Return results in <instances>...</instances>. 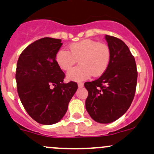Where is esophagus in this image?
<instances>
[{
	"label": "esophagus",
	"instance_id": "obj_1",
	"mask_svg": "<svg viewBox=\"0 0 154 154\" xmlns=\"http://www.w3.org/2000/svg\"><path fill=\"white\" fill-rule=\"evenodd\" d=\"M83 85H84V84L82 83V82H79V83H78V87L79 88H82V87H83Z\"/></svg>",
	"mask_w": 154,
	"mask_h": 154
}]
</instances>
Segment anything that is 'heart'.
I'll use <instances>...</instances> for the list:
<instances>
[{
  "instance_id": "heart-1",
  "label": "heart",
  "mask_w": 154,
  "mask_h": 154,
  "mask_svg": "<svg viewBox=\"0 0 154 154\" xmlns=\"http://www.w3.org/2000/svg\"><path fill=\"white\" fill-rule=\"evenodd\" d=\"M70 52L59 50L55 60L62 70L69 71L77 62L80 63L67 74V79L80 82L93 77H100L106 72L111 59V52L106 44L93 39H83L71 44Z\"/></svg>"
}]
</instances>
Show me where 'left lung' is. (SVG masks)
Here are the masks:
<instances>
[{"instance_id": "8db88e82", "label": "left lung", "mask_w": 154, "mask_h": 154, "mask_svg": "<svg viewBox=\"0 0 154 154\" xmlns=\"http://www.w3.org/2000/svg\"><path fill=\"white\" fill-rule=\"evenodd\" d=\"M111 59L106 72L97 80L84 84L88 91L85 108L94 121L109 124L129 109L136 91L137 71L129 47L122 40L106 35Z\"/></svg>"}]
</instances>
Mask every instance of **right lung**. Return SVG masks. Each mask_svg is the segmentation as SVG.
Here are the masks:
<instances>
[{
  "mask_svg": "<svg viewBox=\"0 0 154 154\" xmlns=\"http://www.w3.org/2000/svg\"><path fill=\"white\" fill-rule=\"evenodd\" d=\"M62 45L60 39L50 37L36 40L22 52L17 63L20 101L30 117L41 124L58 122L78 88L72 81L63 83L65 74L55 60Z\"/></svg>",
  "mask_w": 154,
  "mask_h": 154,
  "instance_id": "obj_1",
  "label": "right lung"
}]
</instances>
